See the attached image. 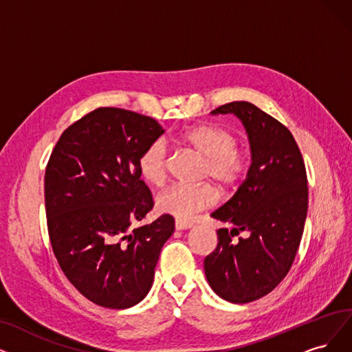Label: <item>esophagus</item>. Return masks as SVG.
<instances>
[{"label":"esophagus","instance_id":"34e87169","mask_svg":"<svg viewBox=\"0 0 352 352\" xmlns=\"http://www.w3.org/2000/svg\"><path fill=\"white\" fill-rule=\"evenodd\" d=\"M175 227H176V230H179V231H182V230H189V228L193 227V222H190V221H184V219H176Z\"/></svg>","mask_w":352,"mask_h":352}]
</instances>
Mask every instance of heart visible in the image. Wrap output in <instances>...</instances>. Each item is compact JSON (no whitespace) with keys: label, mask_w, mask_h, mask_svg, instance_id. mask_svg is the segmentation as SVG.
<instances>
[{"label":"heart","mask_w":352,"mask_h":352,"mask_svg":"<svg viewBox=\"0 0 352 352\" xmlns=\"http://www.w3.org/2000/svg\"><path fill=\"white\" fill-rule=\"evenodd\" d=\"M176 142L204 159V177L210 179L221 189H231L245 177L250 167V153L236 144L235 134L217 124H199L185 129ZM168 167L167 148L162 140L150 143L140 154L137 170L140 177L151 186H160ZM218 201L217 190L209 186L173 185L164 189L156 199L159 212L188 219Z\"/></svg>","instance_id":"1"}]
</instances>
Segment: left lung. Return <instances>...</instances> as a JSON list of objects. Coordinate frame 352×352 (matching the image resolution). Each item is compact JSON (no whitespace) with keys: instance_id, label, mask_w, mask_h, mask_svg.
Masks as SVG:
<instances>
[{"instance_id":"left-lung-1","label":"left lung","mask_w":352,"mask_h":352,"mask_svg":"<svg viewBox=\"0 0 352 352\" xmlns=\"http://www.w3.org/2000/svg\"><path fill=\"white\" fill-rule=\"evenodd\" d=\"M210 114H234L243 122L251 164L232 198L210 214L234 228L217 231L218 245L204 269L219 298L248 303L282 282L296 257L307 215L306 168L292 133L251 102L225 104ZM240 232L249 235L234 243Z\"/></svg>"}]
</instances>
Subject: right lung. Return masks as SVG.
Instances as JSON below:
<instances>
[{
	"instance_id": "add662e5",
	"label": "right lung",
	"mask_w": 352,
	"mask_h": 352,
	"mask_svg": "<svg viewBox=\"0 0 352 352\" xmlns=\"http://www.w3.org/2000/svg\"><path fill=\"white\" fill-rule=\"evenodd\" d=\"M163 133L150 117L96 108L66 129L52 151L45 176L52 248L69 282L95 305L142 302L175 231L170 215L131 230L153 209L137 160Z\"/></svg>"
}]
</instances>
